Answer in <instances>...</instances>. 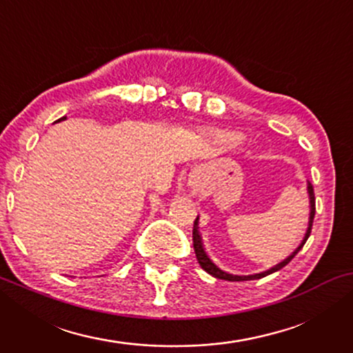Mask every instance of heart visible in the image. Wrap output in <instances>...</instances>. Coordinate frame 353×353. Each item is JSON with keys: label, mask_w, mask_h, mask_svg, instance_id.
<instances>
[{"label": "heart", "mask_w": 353, "mask_h": 353, "mask_svg": "<svg viewBox=\"0 0 353 353\" xmlns=\"http://www.w3.org/2000/svg\"><path fill=\"white\" fill-rule=\"evenodd\" d=\"M221 141H223L225 144H228V146H231V144L238 143V138L233 137V134H225V137L221 138Z\"/></svg>", "instance_id": "1"}]
</instances>
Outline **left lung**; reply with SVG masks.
<instances>
[{
  "label": "left lung",
  "mask_w": 353,
  "mask_h": 353,
  "mask_svg": "<svg viewBox=\"0 0 353 353\" xmlns=\"http://www.w3.org/2000/svg\"><path fill=\"white\" fill-rule=\"evenodd\" d=\"M307 191H308V197H310V220H308V228H307V233L305 236H303V241L301 243V245L294 250V252L289 255L288 259H284L283 262H279L278 265H274L273 268L267 270V272H262V273H255V274H248V276H239V274H231V273H226L223 272V270H220L216 265L212 262V260L209 259V255L205 254L204 250V245H202V238L199 234V226H197V223H199V216L194 220V228H192V244H194V252H196V257H197V262H199V265L202 267V270H205L207 273L212 274V276L219 278V279H225V281H250V279H260L263 276H267V274L270 273H274L278 272V270H281L283 267H286V265L291 262V260L296 257V254L299 252L303 248V244H305V241L308 239V236H310L312 233V226H313V219H315V192H313V186L312 183L308 181V186H307Z\"/></svg>",
  "instance_id": "8db88e82"
}]
</instances>
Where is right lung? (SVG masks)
Returning <instances> with one entry per match:
<instances>
[{"instance_id":"add662e5","label":"right lung","mask_w":353,"mask_h":353,"mask_svg":"<svg viewBox=\"0 0 353 353\" xmlns=\"http://www.w3.org/2000/svg\"><path fill=\"white\" fill-rule=\"evenodd\" d=\"M61 120H65V117H62V119H59V120H56V122H61Z\"/></svg>"}]
</instances>
